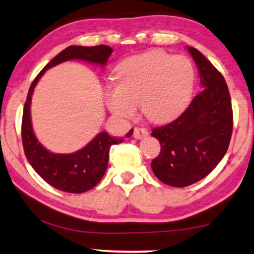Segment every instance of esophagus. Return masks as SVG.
I'll return each instance as SVG.
<instances>
[{
    "label": "esophagus",
    "mask_w": 254,
    "mask_h": 254,
    "mask_svg": "<svg viewBox=\"0 0 254 254\" xmlns=\"http://www.w3.org/2000/svg\"><path fill=\"white\" fill-rule=\"evenodd\" d=\"M147 135H148V130H147L146 128H140V127L134 128L133 136L135 137V139H142V137H146Z\"/></svg>",
    "instance_id": "esophagus-1"
}]
</instances>
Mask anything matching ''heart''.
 <instances>
[{"label":"heart","mask_w":254,"mask_h":254,"mask_svg":"<svg viewBox=\"0 0 254 254\" xmlns=\"http://www.w3.org/2000/svg\"><path fill=\"white\" fill-rule=\"evenodd\" d=\"M118 80L106 84V105L113 114L132 118L140 103L153 122H166L180 114L190 102L194 69L185 56L151 51L127 59L118 67Z\"/></svg>","instance_id":"heart-1"}]
</instances>
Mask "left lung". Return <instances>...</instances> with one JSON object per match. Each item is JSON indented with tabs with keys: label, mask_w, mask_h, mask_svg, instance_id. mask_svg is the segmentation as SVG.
Wrapping results in <instances>:
<instances>
[{
	"label": "left lung",
	"mask_w": 254,
	"mask_h": 254,
	"mask_svg": "<svg viewBox=\"0 0 254 254\" xmlns=\"http://www.w3.org/2000/svg\"><path fill=\"white\" fill-rule=\"evenodd\" d=\"M189 52L199 69L202 90L177 120L152 130L161 145L152 170L173 187L190 186L211 173L227 152L233 129L224 76L198 49L189 47Z\"/></svg>",
	"instance_id": "left-lung-1"
}]
</instances>
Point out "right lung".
Masks as SVG:
<instances>
[{"label":"right lung","instance_id":"obj_1","mask_svg":"<svg viewBox=\"0 0 254 254\" xmlns=\"http://www.w3.org/2000/svg\"><path fill=\"white\" fill-rule=\"evenodd\" d=\"M113 53L111 47L69 46L55 56L40 71L28 92L22 118V142L24 154L37 174L56 190L68 193H83L99 184L106 173L109 159V149L133 134L130 129L124 137L109 135L107 132L99 133L88 145L80 151L69 154H56L45 148L34 133L30 118V103L34 88L46 70L68 60H82L105 67Z\"/></svg>","mask_w":254,"mask_h":254}]
</instances>
